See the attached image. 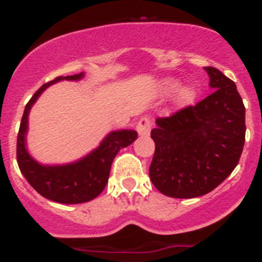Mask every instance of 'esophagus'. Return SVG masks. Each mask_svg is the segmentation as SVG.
<instances>
[{"label":"esophagus","instance_id":"34e87169","mask_svg":"<svg viewBox=\"0 0 262 262\" xmlns=\"http://www.w3.org/2000/svg\"><path fill=\"white\" fill-rule=\"evenodd\" d=\"M136 130L139 132L140 136H149L150 130H151V122L149 117H141L137 122Z\"/></svg>","mask_w":262,"mask_h":262}]
</instances>
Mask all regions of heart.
Segmentation results:
<instances>
[{
  "mask_svg": "<svg viewBox=\"0 0 262 262\" xmlns=\"http://www.w3.org/2000/svg\"><path fill=\"white\" fill-rule=\"evenodd\" d=\"M158 89L162 95H169L170 93L178 90L174 95V103L177 107H186L190 104L196 97V89L190 84H186L183 86L178 88V81L173 77H165V79L160 80Z\"/></svg>",
  "mask_w": 262,
  "mask_h": 262,
  "instance_id": "1",
  "label": "heart"
}]
</instances>
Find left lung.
<instances>
[{
	"label": "left lung",
	"instance_id": "obj_1",
	"mask_svg": "<svg viewBox=\"0 0 262 262\" xmlns=\"http://www.w3.org/2000/svg\"><path fill=\"white\" fill-rule=\"evenodd\" d=\"M213 94L151 130L152 185L165 196L192 199L209 193L233 172L245 145L246 110L237 86L215 67H205Z\"/></svg>",
	"mask_w": 262,
	"mask_h": 262
}]
</instances>
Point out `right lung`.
I'll use <instances>...</instances> for the list:
<instances>
[{"mask_svg": "<svg viewBox=\"0 0 262 262\" xmlns=\"http://www.w3.org/2000/svg\"><path fill=\"white\" fill-rule=\"evenodd\" d=\"M84 72L72 76H58L42 85L25 105L24 115L17 135L16 157L23 176L39 195L59 204H81L100 195L108 183L111 165L122 147L131 145L137 139L135 130L112 131L102 140L97 149L76 162L61 165L40 164L27 149V134L29 112L40 94L52 84L69 80L77 81Z\"/></svg>", "mask_w": 262, "mask_h": 262, "instance_id": "add662e5", "label": "right lung"}]
</instances>
